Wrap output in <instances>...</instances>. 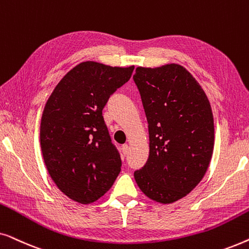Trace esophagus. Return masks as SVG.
<instances>
[{
	"instance_id": "1",
	"label": "esophagus",
	"mask_w": 249,
	"mask_h": 249,
	"mask_svg": "<svg viewBox=\"0 0 249 249\" xmlns=\"http://www.w3.org/2000/svg\"><path fill=\"white\" fill-rule=\"evenodd\" d=\"M128 151H129V146H128V144L122 145V152H124V155L127 154Z\"/></svg>"
}]
</instances>
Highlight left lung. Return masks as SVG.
Here are the masks:
<instances>
[{"label":"left lung","instance_id":"1","mask_svg":"<svg viewBox=\"0 0 249 249\" xmlns=\"http://www.w3.org/2000/svg\"><path fill=\"white\" fill-rule=\"evenodd\" d=\"M134 80L148 122L149 156L135 171L148 198L181 199L200 182L212 159L214 120L205 91L186 68H136Z\"/></svg>","mask_w":249,"mask_h":249}]
</instances>
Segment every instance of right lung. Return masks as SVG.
Listing matches in <instances>:
<instances>
[{
  "label": "right lung",
  "instance_id": "add662e5",
  "mask_svg": "<svg viewBox=\"0 0 249 249\" xmlns=\"http://www.w3.org/2000/svg\"><path fill=\"white\" fill-rule=\"evenodd\" d=\"M134 66L86 61L56 85L44 107L40 148L51 178L74 202L89 204L104 195L121 171L102 111Z\"/></svg>",
  "mask_w": 249,
  "mask_h": 249
}]
</instances>
